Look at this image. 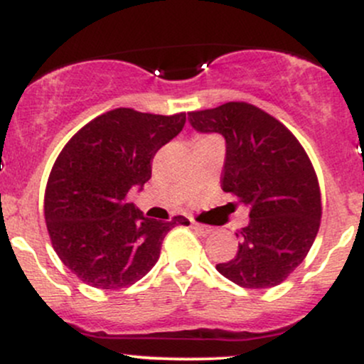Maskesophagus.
Segmentation results:
<instances>
[{"instance_id":"obj_1","label":"esophagus","mask_w":364,"mask_h":364,"mask_svg":"<svg viewBox=\"0 0 364 364\" xmlns=\"http://www.w3.org/2000/svg\"><path fill=\"white\" fill-rule=\"evenodd\" d=\"M191 228L196 229V231H198L200 235H203V236H207L208 232L212 231V229L208 228V225H203V224H198V223H191Z\"/></svg>"}]
</instances>
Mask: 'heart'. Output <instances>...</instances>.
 Masks as SVG:
<instances>
[{
	"instance_id": "b5f03b06",
	"label": "heart",
	"mask_w": 364,
	"mask_h": 364,
	"mask_svg": "<svg viewBox=\"0 0 364 364\" xmlns=\"http://www.w3.org/2000/svg\"><path fill=\"white\" fill-rule=\"evenodd\" d=\"M202 139H207V136H198V139H196V140H202Z\"/></svg>"
}]
</instances>
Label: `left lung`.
<instances>
[{
  "instance_id": "left-lung-1",
  "label": "left lung",
  "mask_w": 364,
  "mask_h": 364,
  "mask_svg": "<svg viewBox=\"0 0 364 364\" xmlns=\"http://www.w3.org/2000/svg\"><path fill=\"white\" fill-rule=\"evenodd\" d=\"M191 127L225 139L220 186L250 208L235 258L217 263L246 289L279 286L310 252L321 219L318 178L306 150L279 119L248 102L188 112Z\"/></svg>"
}]
</instances>
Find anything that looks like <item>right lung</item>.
<instances>
[{"instance_id": "add662e5", "label": "right lung", "mask_w": 364, "mask_h": 364, "mask_svg": "<svg viewBox=\"0 0 364 364\" xmlns=\"http://www.w3.org/2000/svg\"><path fill=\"white\" fill-rule=\"evenodd\" d=\"M186 112L150 114L118 107L78 129L54 162L44 217L54 252L82 282L121 289L156 265L174 225L145 217L127 195L152 176L157 150L185 127Z\"/></svg>"}]
</instances>
